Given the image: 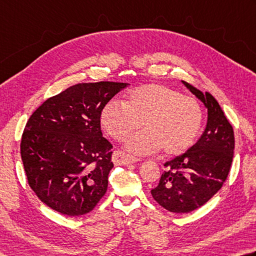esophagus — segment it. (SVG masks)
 <instances>
[{
    "mask_svg": "<svg viewBox=\"0 0 256 256\" xmlns=\"http://www.w3.org/2000/svg\"><path fill=\"white\" fill-rule=\"evenodd\" d=\"M138 158L130 156L128 153H125L120 150L114 151L113 153V162L115 166H126V164H134V162H138Z\"/></svg>",
    "mask_w": 256,
    "mask_h": 256,
    "instance_id": "1",
    "label": "esophagus"
}]
</instances>
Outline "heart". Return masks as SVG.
I'll return each instance as SVG.
<instances>
[{
    "mask_svg": "<svg viewBox=\"0 0 256 256\" xmlns=\"http://www.w3.org/2000/svg\"><path fill=\"white\" fill-rule=\"evenodd\" d=\"M126 143L130 151L148 154L164 148L168 156H176L192 146L202 122L200 104L192 96L161 84H148L128 92L126 102L110 100L100 113L106 132L122 141L140 128Z\"/></svg>",
    "mask_w": 256,
    "mask_h": 256,
    "instance_id": "obj_1",
    "label": "heart"
}]
</instances>
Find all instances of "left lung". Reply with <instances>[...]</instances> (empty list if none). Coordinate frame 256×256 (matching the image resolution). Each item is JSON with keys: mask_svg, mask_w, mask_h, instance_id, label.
Masks as SVG:
<instances>
[{"mask_svg": "<svg viewBox=\"0 0 256 256\" xmlns=\"http://www.w3.org/2000/svg\"><path fill=\"white\" fill-rule=\"evenodd\" d=\"M208 110L200 138L184 154L166 161L159 184L151 190L160 206L171 212H190L206 204L222 188L233 161L234 130L212 94L182 80Z\"/></svg>", "mask_w": 256, "mask_h": 256, "instance_id": "obj_1", "label": "left lung"}]
</instances>
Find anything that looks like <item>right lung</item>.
Returning a JSON list of instances; mask_svg holds the SVG:
<instances>
[{"label": "right lung", "instance_id": "1", "mask_svg": "<svg viewBox=\"0 0 256 256\" xmlns=\"http://www.w3.org/2000/svg\"><path fill=\"white\" fill-rule=\"evenodd\" d=\"M128 85L77 84L44 102L28 120L20 144L26 179L54 210L85 215L105 194L113 146L102 133L100 113Z\"/></svg>", "mask_w": 256, "mask_h": 256}]
</instances>
